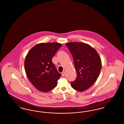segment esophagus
<instances>
[{"mask_svg": "<svg viewBox=\"0 0 124 124\" xmlns=\"http://www.w3.org/2000/svg\"><path fill=\"white\" fill-rule=\"evenodd\" d=\"M61 74H62V76H63V77H64L65 76V71H63L62 72V73H61Z\"/></svg>", "mask_w": 124, "mask_h": 124, "instance_id": "esophagus-1", "label": "esophagus"}]
</instances>
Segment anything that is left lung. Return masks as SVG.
Segmentation results:
<instances>
[{
	"label": "left lung",
	"mask_w": 124,
	"mask_h": 124,
	"mask_svg": "<svg viewBox=\"0 0 124 124\" xmlns=\"http://www.w3.org/2000/svg\"><path fill=\"white\" fill-rule=\"evenodd\" d=\"M74 61L77 72L76 79L71 82V87L78 92L89 88L96 82L101 69L99 55L90 45L81 42L66 44Z\"/></svg>",
	"instance_id": "left-lung-1"
}]
</instances>
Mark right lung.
<instances>
[{
	"mask_svg": "<svg viewBox=\"0 0 124 124\" xmlns=\"http://www.w3.org/2000/svg\"><path fill=\"white\" fill-rule=\"evenodd\" d=\"M62 44L40 43L32 47L24 60V69L30 82L38 90L47 93L54 88L61 75L52 59Z\"/></svg>",
	"mask_w": 124,
	"mask_h": 124,
	"instance_id": "1",
	"label": "right lung"
}]
</instances>
